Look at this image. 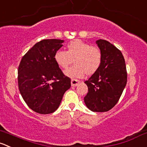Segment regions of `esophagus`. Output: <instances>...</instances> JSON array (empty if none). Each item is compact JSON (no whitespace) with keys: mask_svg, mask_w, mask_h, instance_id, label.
<instances>
[{"mask_svg":"<svg viewBox=\"0 0 147 147\" xmlns=\"http://www.w3.org/2000/svg\"><path fill=\"white\" fill-rule=\"evenodd\" d=\"M79 83H80V81L78 80L72 79V80H71V85H72V86H73V87L77 86V85H78Z\"/></svg>","mask_w":147,"mask_h":147,"instance_id":"esophagus-1","label":"esophagus"}]
</instances>
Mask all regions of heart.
Wrapping results in <instances>:
<instances>
[{
  "instance_id": "heart-1",
  "label": "heart",
  "mask_w": 147,
  "mask_h": 147,
  "mask_svg": "<svg viewBox=\"0 0 147 147\" xmlns=\"http://www.w3.org/2000/svg\"><path fill=\"white\" fill-rule=\"evenodd\" d=\"M67 51L58 50L55 60L62 69H66L74 60L75 65L65 70L66 76L71 78H81L95 73L102 62V53L99 48L80 39L72 41L67 45Z\"/></svg>"
}]
</instances>
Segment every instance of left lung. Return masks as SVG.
<instances>
[{"mask_svg": "<svg viewBox=\"0 0 147 147\" xmlns=\"http://www.w3.org/2000/svg\"><path fill=\"white\" fill-rule=\"evenodd\" d=\"M102 53L98 70L85 82L88 92L84 98L86 106L93 112H106L116 105L127 82L125 59L121 52L109 42L96 41Z\"/></svg>", "mask_w": 147, "mask_h": 147, "instance_id": "left-lung-1", "label": "left lung"}]
</instances>
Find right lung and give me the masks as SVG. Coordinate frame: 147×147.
I'll use <instances>...</instances> for the list:
<instances>
[{"mask_svg":"<svg viewBox=\"0 0 147 147\" xmlns=\"http://www.w3.org/2000/svg\"><path fill=\"white\" fill-rule=\"evenodd\" d=\"M61 39L37 42L21 59L18 69V85L23 99L32 111L40 114L55 112L65 92L71 87L55 60L63 45Z\"/></svg>","mask_w":147,"mask_h":147,"instance_id":"add662e5","label":"right lung"}]
</instances>
